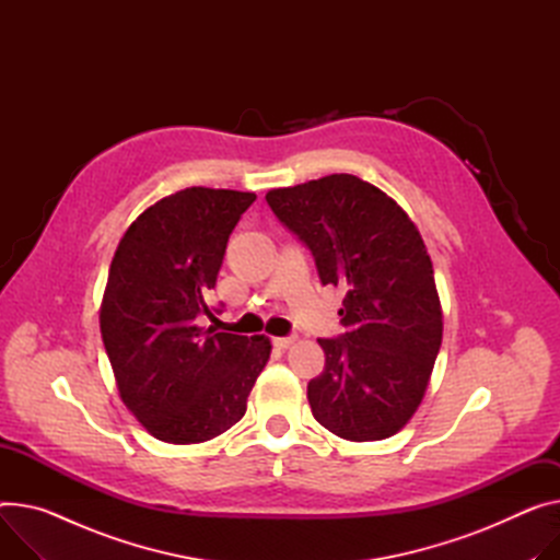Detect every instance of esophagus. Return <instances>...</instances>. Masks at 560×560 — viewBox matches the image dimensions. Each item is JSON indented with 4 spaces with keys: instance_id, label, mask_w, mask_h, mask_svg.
Returning a JSON list of instances; mask_svg holds the SVG:
<instances>
[{
    "instance_id": "34e87169",
    "label": "esophagus",
    "mask_w": 560,
    "mask_h": 560,
    "mask_svg": "<svg viewBox=\"0 0 560 560\" xmlns=\"http://www.w3.org/2000/svg\"><path fill=\"white\" fill-rule=\"evenodd\" d=\"M295 342V336H282V338H273V346L278 348V350H287V348H291Z\"/></svg>"
}]
</instances>
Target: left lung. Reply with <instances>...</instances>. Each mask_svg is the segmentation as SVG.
<instances>
[{
  "mask_svg": "<svg viewBox=\"0 0 560 560\" xmlns=\"http://www.w3.org/2000/svg\"><path fill=\"white\" fill-rule=\"evenodd\" d=\"M267 201L310 246L320 282L348 289L338 310L346 334L318 338L325 370L307 385L316 421L350 442L397 435L425 395L444 331L415 222L354 175L273 188Z\"/></svg>",
  "mask_w": 560,
  "mask_h": 560,
  "instance_id": "obj_1",
  "label": "left lung"
}]
</instances>
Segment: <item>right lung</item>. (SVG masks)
I'll return each mask as SVG.
<instances>
[{"instance_id":"right-lung-1","label":"right lung","mask_w":560,"mask_h":560,"mask_svg":"<svg viewBox=\"0 0 560 560\" xmlns=\"http://www.w3.org/2000/svg\"><path fill=\"white\" fill-rule=\"evenodd\" d=\"M253 192L192 186L145 208L120 237L101 334L122 404L167 444H201L246 412L271 340L199 327L212 316L229 235Z\"/></svg>"}]
</instances>
